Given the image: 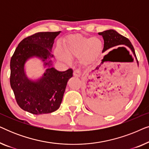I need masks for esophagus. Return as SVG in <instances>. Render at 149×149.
Returning <instances> with one entry per match:
<instances>
[{"mask_svg":"<svg viewBox=\"0 0 149 149\" xmlns=\"http://www.w3.org/2000/svg\"><path fill=\"white\" fill-rule=\"evenodd\" d=\"M73 75H74V77H79L81 76V71L80 70H79V69H76V70H74L73 71Z\"/></svg>","mask_w":149,"mask_h":149,"instance_id":"esophagus-1","label":"esophagus"}]
</instances>
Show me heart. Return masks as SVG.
Returning a JSON list of instances; mask_svg holds the SVG:
<instances>
[{
	"instance_id": "heart-1",
	"label": "heart",
	"mask_w": 149,
	"mask_h": 149,
	"mask_svg": "<svg viewBox=\"0 0 149 149\" xmlns=\"http://www.w3.org/2000/svg\"><path fill=\"white\" fill-rule=\"evenodd\" d=\"M64 49L61 47L55 49V56L59 60L70 62L71 57L80 56L83 64L95 62L102 52L103 45L98 38H88L81 35L69 36L64 44Z\"/></svg>"
}]
</instances>
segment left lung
Instances as JSON below:
<instances>
[{
    "label": "left lung",
    "instance_id": "obj_1",
    "mask_svg": "<svg viewBox=\"0 0 149 149\" xmlns=\"http://www.w3.org/2000/svg\"><path fill=\"white\" fill-rule=\"evenodd\" d=\"M98 34L102 36L104 39V49L102 50L103 52H105L106 50L109 49L110 48H113L114 47H117L119 45H125L126 47L130 48V49L133 53L134 56L136 58L134 47L127 38L122 36L121 34H119L117 31H115L114 30H108L102 32H99ZM126 47L123 46L121 47H118L117 49H115L112 51H115L116 49H123L129 53V51L127 50V48H126ZM136 60H137V58H136ZM137 62L138 63V60Z\"/></svg>",
    "mask_w": 149,
    "mask_h": 149
}]
</instances>
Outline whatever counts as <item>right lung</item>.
Returning a JSON list of instances; mask_svg holds the SVG:
<instances>
[{"mask_svg": "<svg viewBox=\"0 0 149 149\" xmlns=\"http://www.w3.org/2000/svg\"><path fill=\"white\" fill-rule=\"evenodd\" d=\"M58 32H41L24 38L19 42L10 62V84L17 104L22 109L34 115L51 113L60 107L68 79L73 71L69 68L60 72L49 68L42 78L38 81L30 80L24 72V64L28 58L36 56L51 66L47 59L53 58L51 54L54 39Z\"/></svg>", "mask_w": 149, "mask_h": 149, "instance_id": "right-lung-1", "label": "right lung"}]
</instances>
